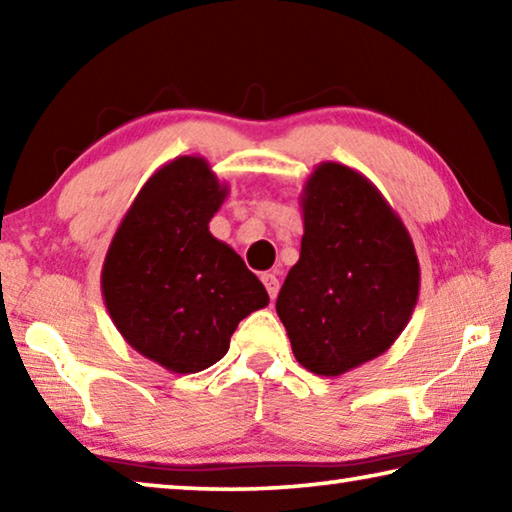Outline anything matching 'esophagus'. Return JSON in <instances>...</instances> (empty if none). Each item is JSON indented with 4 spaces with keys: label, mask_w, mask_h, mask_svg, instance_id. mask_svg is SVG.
<instances>
[{
    "label": "esophagus",
    "mask_w": 512,
    "mask_h": 512,
    "mask_svg": "<svg viewBox=\"0 0 512 512\" xmlns=\"http://www.w3.org/2000/svg\"><path fill=\"white\" fill-rule=\"evenodd\" d=\"M262 282H264V287L268 291V296H271V300H275L277 291H280V280H277V275L275 273H264Z\"/></svg>",
    "instance_id": "obj_1"
}]
</instances>
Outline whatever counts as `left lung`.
Segmentation results:
<instances>
[{
    "label": "left lung",
    "mask_w": 512,
    "mask_h": 512,
    "mask_svg": "<svg viewBox=\"0 0 512 512\" xmlns=\"http://www.w3.org/2000/svg\"><path fill=\"white\" fill-rule=\"evenodd\" d=\"M300 207V259L275 309L300 366L339 377L402 334L420 293L418 255L379 189L345 164L320 162Z\"/></svg>",
    "instance_id": "8db88e82"
}]
</instances>
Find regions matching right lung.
<instances>
[{
	"label": "right lung",
	"instance_id": "1",
	"mask_svg": "<svg viewBox=\"0 0 512 512\" xmlns=\"http://www.w3.org/2000/svg\"><path fill=\"white\" fill-rule=\"evenodd\" d=\"M228 196L205 158L180 155L146 180L110 241L101 293L112 323L142 357L192 375L214 366L264 284L207 223Z\"/></svg>",
	"mask_w": 512,
	"mask_h": 512
}]
</instances>
